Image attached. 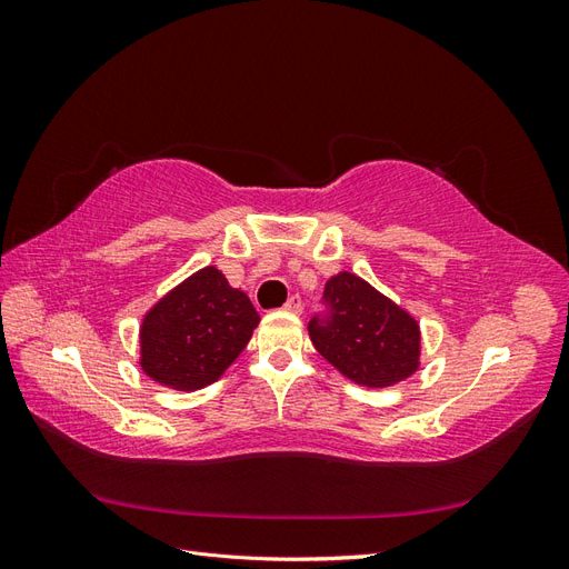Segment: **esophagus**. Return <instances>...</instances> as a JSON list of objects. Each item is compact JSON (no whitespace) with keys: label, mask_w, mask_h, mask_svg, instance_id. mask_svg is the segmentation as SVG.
<instances>
[{"label":"esophagus","mask_w":569,"mask_h":569,"mask_svg":"<svg viewBox=\"0 0 569 569\" xmlns=\"http://www.w3.org/2000/svg\"><path fill=\"white\" fill-rule=\"evenodd\" d=\"M284 308H287V311H291V313H301L303 311V301H301L299 295H295V297H289Z\"/></svg>","instance_id":"1"}]
</instances>
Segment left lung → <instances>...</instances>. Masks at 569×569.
I'll list each match as a JSON object with an SVG mask.
<instances>
[{"label":"left lung","instance_id":"1","mask_svg":"<svg viewBox=\"0 0 569 569\" xmlns=\"http://www.w3.org/2000/svg\"><path fill=\"white\" fill-rule=\"evenodd\" d=\"M322 311L308 322L322 358L363 387H389L418 370L420 327L366 280L339 272L327 280Z\"/></svg>","mask_w":569,"mask_h":569}]
</instances>
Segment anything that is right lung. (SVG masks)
<instances>
[{
  "label": "right lung",
  "mask_w": 569,
  "mask_h": 569,
  "mask_svg": "<svg viewBox=\"0 0 569 569\" xmlns=\"http://www.w3.org/2000/svg\"><path fill=\"white\" fill-rule=\"evenodd\" d=\"M258 313L226 274L203 268L151 308L142 322V370L166 387L192 391L216 382L244 351Z\"/></svg>",
  "instance_id": "right-lung-1"
}]
</instances>
